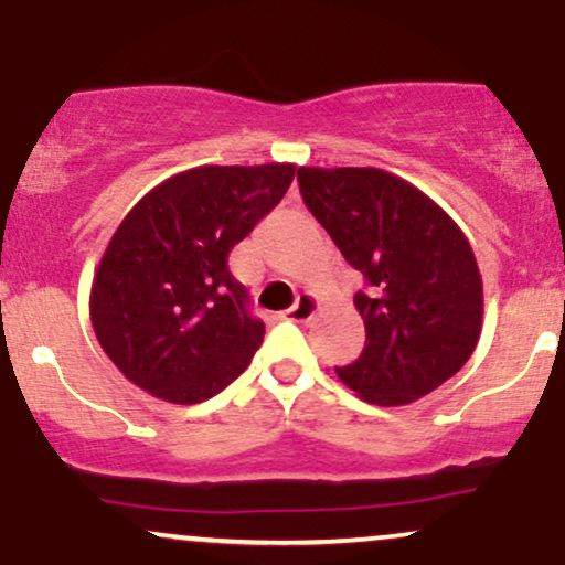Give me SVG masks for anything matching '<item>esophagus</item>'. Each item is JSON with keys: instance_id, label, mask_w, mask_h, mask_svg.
<instances>
[{"instance_id": "esophagus-1", "label": "esophagus", "mask_w": 565, "mask_h": 565, "mask_svg": "<svg viewBox=\"0 0 565 565\" xmlns=\"http://www.w3.org/2000/svg\"><path fill=\"white\" fill-rule=\"evenodd\" d=\"M316 310H319V300H316L313 295H300L284 316H287L289 321H310Z\"/></svg>"}]
</instances>
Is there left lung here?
<instances>
[{
  "mask_svg": "<svg viewBox=\"0 0 565 565\" xmlns=\"http://www.w3.org/2000/svg\"><path fill=\"white\" fill-rule=\"evenodd\" d=\"M297 180L310 215L364 276L353 302L366 345L337 377L377 406L436 391L481 337L483 284L465 233L419 188L374 167H300Z\"/></svg>",
  "mask_w": 565,
  "mask_h": 565,
  "instance_id": "1",
  "label": "left lung"
}]
</instances>
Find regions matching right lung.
<instances>
[{
	"mask_svg": "<svg viewBox=\"0 0 565 565\" xmlns=\"http://www.w3.org/2000/svg\"><path fill=\"white\" fill-rule=\"evenodd\" d=\"M295 164L196 167L146 193L97 265L89 319L129 382L170 404L228 387L260 348L228 255L284 199Z\"/></svg>",
	"mask_w": 565,
	"mask_h": 565,
	"instance_id": "obj_1",
	"label": "right lung"
}]
</instances>
